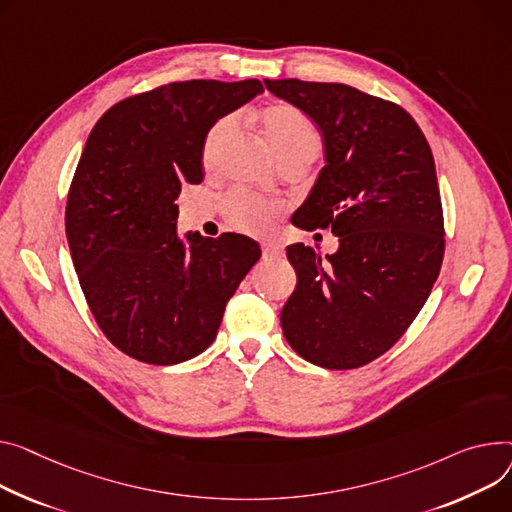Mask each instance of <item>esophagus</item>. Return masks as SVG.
<instances>
[{
    "label": "esophagus",
    "instance_id": "1",
    "mask_svg": "<svg viewBox=\"0 0 512 512\" xmlns=\"http://www.w3.org/2000/svg\"><path fill=\"white\" fill-rule=\"evenodd\" d=\"M282 253L284 251L278 245H263V259H278Z\"/></svg>",
    "mask_w": 512,
    "mask_h": 512
}]
</instances>
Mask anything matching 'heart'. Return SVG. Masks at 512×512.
I'll list each match as a JSON object with an SVG mask.
<instances>
[{
  "label": "heart",
  "instance_id": "1",
  "mask_svg": "<svg viewBox=\"0 0 512 512\" xmlns=\"http://www.w3.org/2000/svg\"><path fill=\"white\" fill-rule=\"evenodd\" d=\"M259 123L263 133L267 135L269 144L274 146L280 160L286 156L302 154L315 158L323 146V138L317 125L292 105H269L261 109ZM236 119L224 117L220 119L203 140L201 158L206 166H214L234 131ZM222 212L228 222L238 232L263 236L274 228V218L278 214L276 203H269L249 191L234 189L222 201Z\"/></svg>",
  "mask_w": 512,
  "mask_h": 512
}]
</instances>
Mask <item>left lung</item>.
Segmentation results:
<instances>
[{
  "label": "left lung",
  "instance_id": "left-lung-1",
  "mask_svg": "<svg viewBox=\"0 0 512 512\" xmlns=\"http://www.w3.org/2000/svg\"><path fill=\"white\" fill-rule=\"evenodd\" d=\"M309 115L325 140L321 175L292 224L339 236L327 261L286 249L296 290L282 309L292 350L348 370L391 350L424 306L445 255L432 150L414 117L346 84L263 80Z\"/></svg>",
  "mask_w": 512,
  "mask_h": 512
}]
</instances>
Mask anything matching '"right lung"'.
Returning a JSON list of instances; mask_svg holds the SVG:
<instances>
[{
  "instance_id": "add662e5",
  "label": "right lung",
  "mask_w": 512,
  "mask_h": 512,
  "mask_svg": "<svg viewBox=\"0 0 512 512\" xmlns=\"http://www.w3.org/2000/svg\"><path fill=\"white\" fill-rule=\"evenodd\" d=\"M263 92L259 80L170 82L119 100L88 135L67 193L65 234L109 342L146 364L206 350L261 249L249 236H177L183 185L203 181L210 127Z\"/></svg>"
}]
</instances>
